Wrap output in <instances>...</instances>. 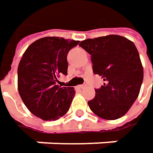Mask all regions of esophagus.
<instances>
[{"label": "esophagus", "instance_id": "obj_1", "mask_svg": "<svg viewBox=\"0 0 153 153\" xmlns=\"http://www.w3.org/2000/svg\"><path fill=\"white\" fill-rule=\"evenodd\" d=\"M86 87H87V85H86V84H81V85H79V86H78V88H80V89H82V90L85 89Z\"/></svg>", "mask_w": 153, "mask_h": 153}]
</instances>
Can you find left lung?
<instances>
[{
  "mask_svg": "<svg viewBox=\"0 0 153 153\" xmlns=\"http://www.w3.org/2000/svg\"><path fill=\"white\" fill-rule=\"evenodd\" d=\"M79 46L91 55L93 72L105 82L88 104L97 116L115 120L127 113L140 91L144 70L135 44L110 35L86 39Z\"/></svg>",
  "mask_w": 153,
  "mask_h": 153,
  "instance_id": "left-lung-1",
  "label": "left lung"
}]
</instances>
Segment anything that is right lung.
<instances>
[{
  "label": "right lung",
  "instance_id": "add662e5",
  "mask_svg": "<svg viewBox=\"0 0 153 153\" xmlns=\"http://www.w3.org/2000/svg\"><path fill=\"white\" fill-rule=\"evenodd\" d=\"M79 41L47 36L31 43L18 65V91L28 111L45 121H55L69 111L75 96L72 87H59L67 75V55Z\"/></svg>",
  "mask_w": 153,
  "mask_h": 153
}]
</instances>
